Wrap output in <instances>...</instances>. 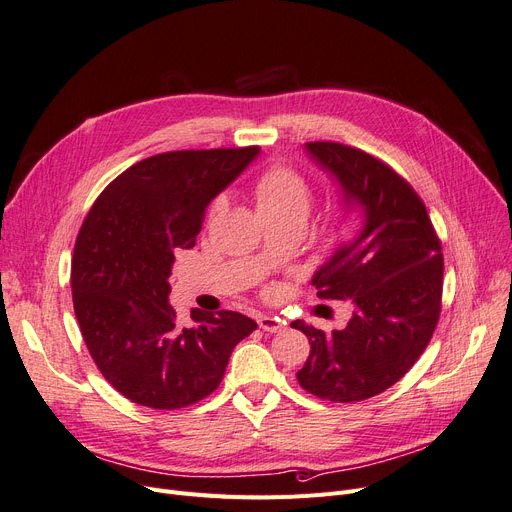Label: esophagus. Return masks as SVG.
I'll use <instances>...</instances> for the list:
<instances>
[{
    "label": "esophagus",
    "instance_id": "34e87169",
    "mask_svg": "<svg viewBox=\"0 0 512 512\" xmlns=\"http://www.w3.org/2000/svg\"><path fill=\"white\" fill-rule=\"evenodd\" d=\"M257 324L263 332H270V334H276V332H282L284 324L278 319V317H272V315H261L257 319Z\"/></svg>",
    "mask_w": 512,
    "mask_h": 512
}]
</instances>
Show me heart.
Returning a JSON list of instances; mask_svg holds the SVG:
<instances>
[{
  "label": "heart",
  "mask_w": 512,
  "mask_h": 512,
  "mask_svg": "<svg viewBox=\"0 0 512 512\" xmlns=\"http://www.w3.org/2000/svg\"><path fill=\"white\" fill-rule=\"evenodd\" d=\"M259 213L265 220H307L311 209V188L307 180L288 166L276 164L267 168L253 184ZM222 201L211 205V213L218 211Z\"/></svg>",
  "instance_id": "b5f03b06"
}]
</instances>
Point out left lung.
<instances>
[{"instance_id":"left-lung-1","label":"left lung","mask_w":512,"mask_h":512,"mask_svg":"<svg viewBox=\"0 0 512 512\" xmlns=\"http://www.w3.org/2000/svg\"><path fill=\"white\" fill-rule=\"evenodd\" d=\"M340 186L359 226L313 274L317 297L351 301L344 330L292 321L311 344L297 373L313 396L357 402L394 386L425 351L440 317L442 245L413 186L384 161L340 143H305Z\"/></svg>"}]
</instances>
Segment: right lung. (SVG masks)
Returning <instances> with one entry per match:
<instances>
[{"label": "right lung", "mask_w": 512, "mask_h": 512, "mask_svg": "<svg viewBox=\"0 0 512 512\" xmlns=\"http://www.w3.org/2000/svg\"><path fill=\"white\" fill-rule=\"evenodd\" d=\"M259 147L170 151L105 186L80 226L72 301L85 344L122 396L174 411L220 386L234 346L257 324L242 313L191 311L182 328L168 303L174 253L193 249L207 205L247 170Z\"/></svg>", "instance_id": "1"}]
</instances>
